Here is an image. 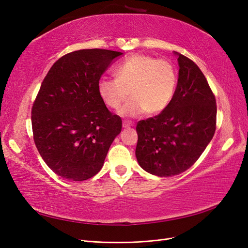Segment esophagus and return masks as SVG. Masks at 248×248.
I'll use <instances>...</instances> for the list:
<instances>
[{"label":"esophagus","instance_id":"obj_1","mask_svg":"<svg viewBox=\"0 0 248 248\" xmlns=\"http://www.w3.org/2000/svg\"><path fill=\"white\" fill-rule=\"evenodd\" d=\"M133 124L131 122H129V121H123V123H122V126L124 127V128H128V127H130Z\"/></svg>","mask_w":248,"mask_h":248}]
</instances>
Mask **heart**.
I'll return each instance as SVG.
<instances>
[{
  "mask_svg": "<svg viewBox=\"0 0 248 248\" xmlns=\"http://www.w3.org/2000/svg\"><path fill=\"white\" fill-rule=\"evenodd\" d=\"M116 78L103 77L98 80L97 91L101 100L111 109H119L123 117H137L146 111L156 115L166 109L174 98L177 72L167 60L136 54L125 59L114 71Z\"/></svg>",
  "mask_w": 248,
  "mask_h": 248,
  "instance_id": "obj_1",
  "label": "heart"
}]
</instances>
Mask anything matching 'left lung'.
<instances>
[{
  "mask_svg": "<svg viewBox=\"0 0 248 248\" xmlns=\"http://www.w3.org/2000/svg\"><path fill=\"white\" fill-rule=\"evenodd\" d=\"M174 98L159 115L137 125L136 156L150 174L171 177L188 170L211 141L216 129V100L198 65L178 54Z\"/></svg>",
  "mask_w": 248,
  "mask_h": 248,
  "instance_id": "1",
  "label": "left lung"
}]
</instances>
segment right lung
Wrapping results in <instances>:
<instances>
[{"instance_id": "1", "label": "right lung", "mask_w": 248, "mask_h": 248, "mask_svg": "<svg viewBox=\"0 0 248 248\" xmlns=\"http://www.w3.org/2000/svg\"><path fill=\"white\" fill-rule=\"evenodd\" d=\"M120 51L80 49L51 66L32 108L35 145L48 168L71 181L98 172L122 120L101 100L97 84Z\"/></svg>"}]
</instances>
